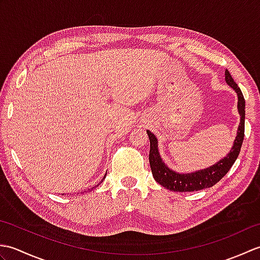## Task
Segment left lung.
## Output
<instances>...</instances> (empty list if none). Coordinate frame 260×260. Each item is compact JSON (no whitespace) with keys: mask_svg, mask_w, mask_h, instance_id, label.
Segmentation results:
<instances>
[{"mask_svg":"<svg viewBox=\"0 0 260 260\" xmlns=\"http://www.w3.org/2000/svg\"><path fill=\"white\" fill-rule=\"evenodd\" d=\"M224 78L227 84L230 87H233L237 95H238V112L240 114V124L238 127V132H237L234 146L230 150V153L224 158L220 159L213 167L198 171V172L194 173L180 174L174 172V171L169 169L164 164L161 156H159L156 137L150 131H146L148 139H150V154H148V158H150L153 178L155 179L157 183L167 187L168 190L176 192H192L211 187L215 183H218L228 173V171L234 165L237 157H238L245 136V98L240 88L234 81L233 77H231L227 69L224 71Z\"/></svg>","mask_w":260,"mask_h":260,"instance_id":"1","label":"left lung"}]
</instances>
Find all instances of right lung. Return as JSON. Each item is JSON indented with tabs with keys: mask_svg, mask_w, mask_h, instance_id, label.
<instances>
[{
	"mask_svg": "<svg viewBox=\"0 0 260 260\" xmlns=\"http://www.w3.org/2000/svg\"><path fill=\"white\" fill-rule=\"evenodd\" d=\"M97 185H99V184H97Z\"/></svg>",
	"mask_w": 260,
	"mask_h": 260,
	"instance_id": "obj_1",
	"label": "right lung"
}]
</instances>
